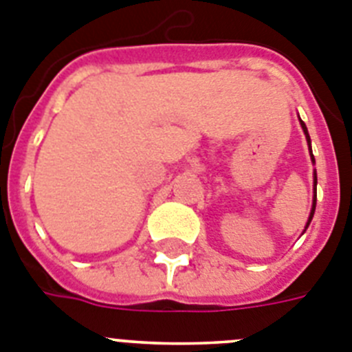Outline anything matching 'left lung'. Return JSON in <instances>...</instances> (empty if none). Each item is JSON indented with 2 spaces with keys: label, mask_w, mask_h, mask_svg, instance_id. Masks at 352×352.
<instances>
[{
  "label": "left lung",
  "mask_w": 352,
  "mask_h": 352,
  "mask_svg": "<svg viewBox=\"0 0 352 352\" xmlns=\"http://www.w3.org/2000/svg\"><path fill=\"white\" fill-rule=\"evenodd\" d=\"M301 123V129H303L305 132V138H307V142H309V148H310V135H309V130H307V126H305L303 121L300 120ZM310 158H312V162L316 164V158H314L312 155V148H310ZM316 201H317V174L314 173V203H312V210H310V214H309V222H307V226H305V229L310 226V222H312V217H314V211H316Z\"/></svg>",
  "instance_id": "8db88e82"
}]
</instances>
